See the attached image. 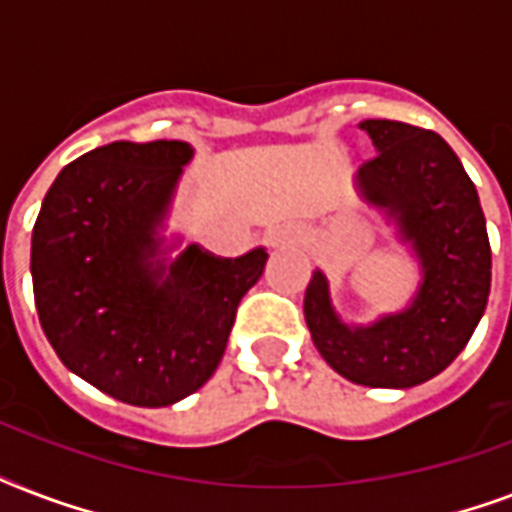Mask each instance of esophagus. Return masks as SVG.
<instances>
[{"instance_id": "1", "label": "esophagus", "mask_w": 512, "mask_h": 512, "mask_svg": "<svg viewBox=\"0 0 512 512\" xmlns=\"http://www.w3.org/2000/svg\"><path fill=\"white\" fill-rule=\"evenodd\" d=\"M271 244L276 247V244H281V236H271Z\"/></svg>"}]
</instances>
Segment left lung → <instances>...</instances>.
Segmentation results:
<instances>
[{"instance_id": "8db88e82", "label": "left lung", "mask_w": 512, "mask_h": 512, "mask_svg": "<svg viewBox=\"0 0 512 512\" xmlns=\"http://www.w3.org/2000/svg\"><path fill=\"white\" fill-rule=\"evenodd\" d=\"M361 130L377 156L358 170V188L396 217L425 281L404 313L348 329L316 271L305 289V321L342 377L372 388H412L444 372L468 345L489 300L492 247L476 185L438 132L393 119H366Z\"/></svg>"}]
</instances>
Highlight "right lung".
<instances>
[{"label":"right lung","instance_id":"1","mask_svg":"<svg viewBox=\"0 0 512 512\" xmlns=\"http://www.w3.org/2000/svg\"><path fill=\"white\" fill-rule=\"evenodd\" d=\"M193 148L116 140L63 167L31 236L34 303L58 358L108 396L170 406L215 374L268 252L220 260L196 244L154 265L156 228Z\"/></svg>","mask_w":512,"mask_h":512}]
</instances>
